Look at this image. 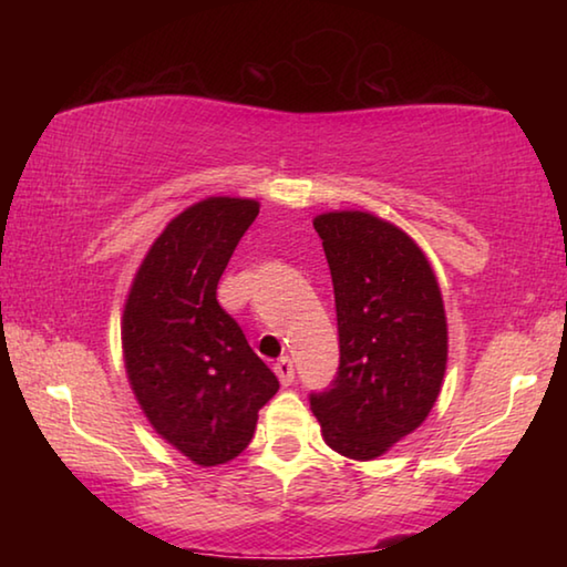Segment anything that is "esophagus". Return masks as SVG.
<instances>
[{"instance_id":"obj_1","label":"esophagus","mask_w":567,"mask_h":567,"mask_svg":"<svg viewBox=\"0 0 567 567\" xmlns=\"http://www.w3.org/2000/svg\"><path fill=\"white\" fill-rule=\"evenodd\" d=\"M275 375L280 378L282 385H290V382L295 380V364L290 358H280L275 362Z\"/></svg>"}]
</instances>
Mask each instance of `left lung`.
<instances>
[{"mask_svg": "<svg viewBox=\"0 0 567 567\" xmlns=\"http://www.w3.org/2000/svg\"><path fill=\"white\" fill-rule=\"evenodd\" d=\"M338 307L340 370L310 398L322 440L375 460L427 420L447 368L443 292L415 239L362 209L312 219Z\"/></svg>", "mask_w": 567, "mask_h": 567, "instance_id": "obj_1", "label": "left lung"}]
</instances>
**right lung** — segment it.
Segmentation results:
<instances>
[{"label": "right lung", "instance_id": "1", "mask_svg": "<svg viewBox=\"0 0 567 567\" xmlns=\"http://www.w3.org/2000/svg\"><path fill=\"white\" fill-rule=\"evenodd\" d=\"M260 203L205 197L169 219L122 312L130 388L155 433L199 467L235 460L280 382L217 302V282Z\"/></svg>", "mask_w": 567, "mask_h": 567}]
</instances>
